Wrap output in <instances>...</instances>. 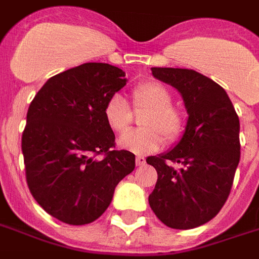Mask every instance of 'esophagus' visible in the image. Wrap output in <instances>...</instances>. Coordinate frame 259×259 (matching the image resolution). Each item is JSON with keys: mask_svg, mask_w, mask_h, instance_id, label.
I'll use <instances>...</instances> for the list:
<instances>
[{"mask_svg": "<svg viewBox=\"0 0 259 259\" xmlns=\"http://www.w3.org/2000/svg\"><path fill=\"white\" fill-rule=\"evenodd\" d=\"M146 159L143 158V157H137L135 158V164H137V166H142V165H145Z\"/></svg>", "mask_w": 259, "mask_h": 259, "instance_id": "obj_1", "label": "esophagus"}]
</instances>
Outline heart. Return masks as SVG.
Wrapping results in <instances>:
<instances>
[{"label": "heart", "instance_id": "b5f03b06", "mask_svg": "<svg viewBox=\"0 0 259 259\" xmlns=\"http://www.w3.org/2000/svg\"><path fill=\"white\" fill-rule=\"evenodd\" d=\"M132 108L147 110L141 125L143 130L131 131L120 138L118 146L135 154L154 153L162 146L179 141L184 132L186 118L180 109L172 105L170 91L158 81H143L135 85L131 93ZM104 117L114 134H124L132 122L130 105L120 95L110 97L104 108Z\"/></svg>", "mask_w": 259, "mask_h": 259}]
</instances>
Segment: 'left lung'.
<instances>
[{"mask_svg": "<svg viewBox=\"0 0 259 259\" xmlns=\"http://www.w3.org/2000/svg\"><path fill=\"white\" fill-rule=\"evenodd\" d=\"M151 72L182 94L188 120L172 150L146 159L158 175L149 203L169 228H196L219 214L228 199L240 159L239 117L224 89L199 72Z\"/></svg>", "mask_w": 259, "mask_h": 259, "instance_id": "left-lung-1", "label": "left lung"}]
</instances>
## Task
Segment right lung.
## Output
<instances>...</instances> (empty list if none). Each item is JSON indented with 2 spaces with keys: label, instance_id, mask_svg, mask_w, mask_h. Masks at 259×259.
Wrapping results in <instances>:
<instances>
[{
  "label": "right lung",
  "instance_id": "right-lung-1",
  "mask_svg": "<svg viewBox=\"0 0 259 259\" xmlns=\"http://www.w3.org/2000/svg\"><path fill=\"white\" fill-rule=\"evenodd\" d=\"M125 83L120 68L85 63L50 77L30 104L21 137L27 184L39 206L65 224L101 217L118 182L135 169L131 151L114 150L104 117L106 101Z\"/></svg>",
  "mask_w": 259,
  "mask_h": 259
}]
</instances>
